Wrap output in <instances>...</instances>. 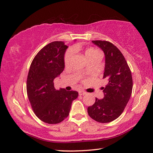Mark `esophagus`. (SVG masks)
<instances>
[{
  "mask_svg": "<svg viewBox=\"0 0 153 153\" xmlns=\"http://www.w3.org/2000/svg\"><path fill=\"white\" fill-rule=\"evenodd\" d=\"M79 94L80 96H84V95L86 94V92H85V91H82V90H80V91H79Z\"/></svg>",
  "mask_w": 153,
  "mask_h": 153,
  "instance_id": "1",
  "label": "esophagus"
}]
</instances>
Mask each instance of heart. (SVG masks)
<instances>
[{"label": "heart", "mask_w": 153, "mask_h": 153, "mask_svg": "<svg viewBox=\"0 0 153 153\" xmlns=\"http://www.w3.org/2000/svg\"><path fill=\"white\" fill-rule=\"evenodd\" d=\"M79 49H80V46L79 45H76L73 47V48H72V50L73 51H76ZM73 52L71 50H68L67 52L65 53V57H64V62H65V65H68V64L70 63L71 57H72V56H73ZM84 53H85V56L88 61L91 59L94 58V57H95L97 56L101 55V53L100 52H98L97 50L94 49V48H91L86 49L85 50H84Z\"/></svg>", "instance_id": "1"}]
</instances>
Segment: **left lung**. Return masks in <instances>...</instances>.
<instances>
[{
    "instance_id": "left-lung-1",
    "label": "left lung",
    "mask_w": 153,
    "mask_h": 153,
    "mask_svg": "<svg viewBox=\"0 0 153 153\" xmlns=\"http://www.w3.org/2000/svg\"><path fill=\"white\" fill-rule=\"evenodd\" d=\"M103 51L105 65L103 79L108 84L103 88V99L96 98L88 107V115L98 123H107L123 113L130 100L133 88L131 73L123 53L113 44L105 40H92Z\"/></svg>"
}]
</instances>
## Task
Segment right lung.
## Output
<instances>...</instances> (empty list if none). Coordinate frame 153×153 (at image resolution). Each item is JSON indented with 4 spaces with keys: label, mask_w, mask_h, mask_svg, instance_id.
Instances as JSON below:
<instances>
[{
    "label": "right lung",
    "mask_w": 153,
    "mask_h": 153,
    "mask_svg": "<svg viewBox=\"0 0 153 153\" xmlns=\"http://www.w3.org/2000/svg\"><path fill=\"white\" fill-rule=\"evenodd\" d=\"M67 48L62 41L51 42L39 51L30 64L27 93L34 113L45 123L58 124L66 118L79 95L76 91L57 90L54 87V79L65 67Z\"/></svg>",
    "instance_id": "right-lung-1"
}]
</instances>
